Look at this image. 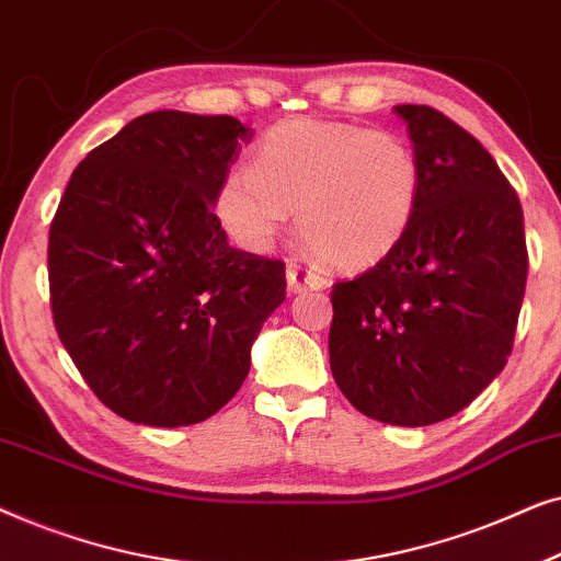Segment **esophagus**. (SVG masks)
Segmentation results:
<instances>
[{
    "instance_id": "obj_1",
    "label": "esophagus",
    "mask_w": 561,
    "mask_h": 561,
    "mask_svg": "<svg viewBox=\"0 0 561 561\" xmlns=\"http://www.w3.org/2000/svg\"><path fill=\"white\" fill-rule=\"evenodd\" d=\"M286 280H288V288L290 294H301V290L311 288V290H319L327 286V278L321 273L313 271V267L304 265V263H296V260H290L288 267H286Z\"/></svg>"
}]
</instances>
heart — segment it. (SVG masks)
Returning a JSON list of instances; mask_svg holds the SVG:
<instances>
[{"mask_svg":"<svg viewBox=\"0 0 561 561\" xmlns=\"http://www.w3.org/2000/svg\"><path fill=\"white\" fill-rule=\"evenodd\" d=\"M421 168L401 137L290 117L252 150L250 171L221 179L214 211L242 248L265 250L298 209L304 240L342 271L393 252L419 209Z\"/></svg>","mask_w":561,"mask_h":561,"instance_id":"1","label":"heart"}]
</instances>
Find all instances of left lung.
<instances>
[{
	"instance_id": "obj_1",
	"label": "left lung",
	"mask_w": 561,
	"mask_h": 561,
	"mask_svg": "<svg viewBox=\"0 0 561 561\" xmlns=\"http://www.w3.org/2000/svg\"><path fill=\"white\" fill-rule=\"evenodd\" d=\"M421 168L401 244L332 286L329 365L359 413L393 426L455 416L508 363L528 252L518 194L474 137L401 104Z\"/></svg>"
}]
</instances>
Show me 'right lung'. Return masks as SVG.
<instances>
[{
	"mask_svg": "<svg viewBox=\"0 0 561 561\" xmlns=\"http://www.w3.org/2000/svg\"><path fill=\"white\" fill-rule=\"evenodd\" d=\"M252 133L142 114L76 165L48 237L53 324L94 396L145 426L209 419L286 301L283 260L237 250L214 194Z\"/></svg>",
	"mask_w": 561,
	"mask_h": 561,
	"instance_id": "right-lung-1",
	"label": "right lung"
}]
</instances>
